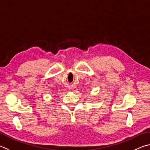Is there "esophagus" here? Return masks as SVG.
<instances>
[{"instance_id": "esophagus-1", "label": "esophagus", "mask_w": 150, "mask_h": 150, "mask_svg": "<svg viewBox=\"0 0 150 150\" xmlns=\"http://www.w3.org/2000/svg\"><path fill=\"white\" fill-rule=\"evenodd\" d=\"M67 87L69 89H73V84H69V85H67Z\"/></svg>"}]
</instances>
